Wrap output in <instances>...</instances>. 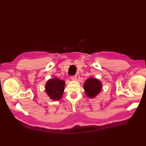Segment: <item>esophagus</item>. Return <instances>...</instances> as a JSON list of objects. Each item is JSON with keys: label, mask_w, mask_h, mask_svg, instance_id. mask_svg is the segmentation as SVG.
Masks as SVG:
<instances>
[{"label": "esophagus", "mask_w": 146, "mask_h": 146, "mask_svg": "<svg viewBox=\"0 0 146 146\" xmlns=\"http://www.w3.org/2000/svg\"><path fill=\"white\" fill-rule=\"evenodd\" d=\"M71 79H72V80H77V76H71Z\"/></svg>", "instance_id": "1"}]
</instances>
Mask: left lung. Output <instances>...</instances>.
<instances>
[{
	"instance_id": "1",
	"label": "left lung",
	"mask_w": 146,
	"mask_h": 146,
	"mask_svg": "<svg viewBox=\"0 0 146 146\" xmlns=\"http://www.w3.org/2000/svg\"><path fill=\"white\" fill-rule=\"evenodd\" d=\"M102 83L96 78H90L84 83V90L86 94L91 98H95L101 91L102 86Z\"/></svg>"
}]
</instances>
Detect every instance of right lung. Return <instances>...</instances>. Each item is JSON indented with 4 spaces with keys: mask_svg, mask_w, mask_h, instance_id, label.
Instances as JSON below:
<instances>
[{
    "mask_svg": "<svg viewBox=\"0 0 146 146\" xmlns=\"http://www.w3.org/2000/svg\"><path fill=\"white\" fill-rule=\"evenodd\" d=\"M65 82L57 78L50 79L46 84V91L54 100H60L63 94Z\"/></svg>",
    "mask_w": 146,
    "mask_h": 146,
    "instance_id": "obj_1",
    "label": "right lung"
}]
</instances>
